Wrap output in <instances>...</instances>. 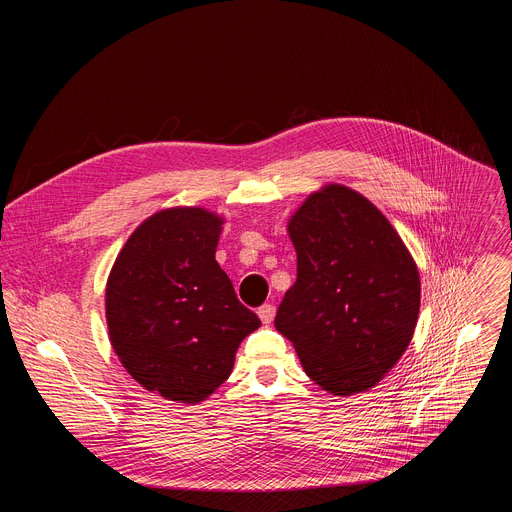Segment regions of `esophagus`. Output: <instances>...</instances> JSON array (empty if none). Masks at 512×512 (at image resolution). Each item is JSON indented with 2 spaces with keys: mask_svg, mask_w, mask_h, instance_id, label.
<instances>
[{
  "mask_svg": "<svg viewBox=\"0 0 512 512\" xmlns=\"http://www.w3.org/2000/svg\"><path fill=\"white\" fill-rule=\"evenodd\" d=\"M257 314H259V318H261V322H263V324H271V322H273V318H275V306H271V304H263V306L257 310Z\"/></svg>",
  "mask_w": 512,
  "mask_h": 512,
  "instance_id": "esophagus-1",
  "label": "esophagus"
}]
</instances>
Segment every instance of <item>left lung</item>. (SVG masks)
<instances>
[{"label":"left lung","mask_w":512,"mask_h":512,"mask_svg":"<svg viewBox=\"0 0 512 512\" xmlns=\"http://www.w3.org/2000/svg\"><path fill=\"white\" fill-rule=\"evenodd\" d=\"M298 279L275 328L306 375L348 397L373 389L405 354L419 318L415 259L389 218L360 192L324 184L287 218Z\"/></svg>","instance_id":"left-lung-1"}]
</instances>
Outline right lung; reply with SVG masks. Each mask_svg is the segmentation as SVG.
<instances>
[{
    "label": "right lung",
    "mask_w": 512,
    "mask_h": 512,
    "mask_svg": "<svg viewBox=\"0 0 512 512\" xmlns=\"http://www.w3.org/2000/svg\"><path fill=\"white\" fill-rule=\"evenodd\" d=\"M225 223L202 206L158 210L129 235L107 277L109 342L123 369L168 401L208 399L261 326L214 259Z\"/></svg>",
    "instance_id": "add662e5"
}]
</instances>
